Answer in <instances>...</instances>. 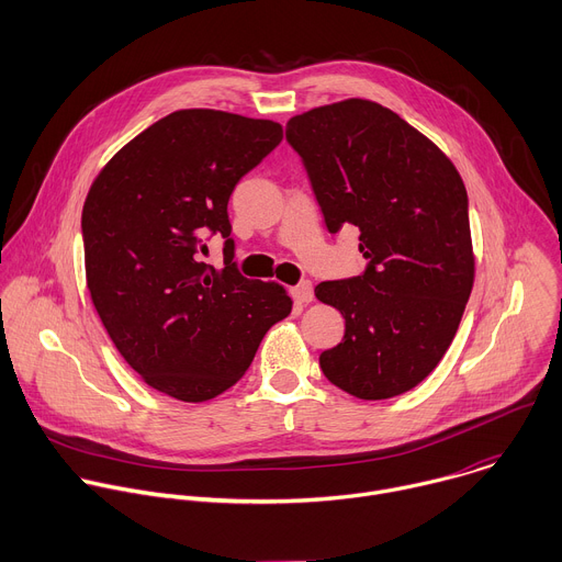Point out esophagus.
I'll return each instance as SVG.
<instances>
[{
  "instance_id": "34e87169",
  "label": "esophagus",
  "mask_w": 562,
  "mask_h": 562,
  "mask_svg": "<svg viewBox=\"0 0 562 562\" xmlns=\"http://www.w3.org/2000/svg\"><path fill=\"white\" fill-rule=\"evenodd\" d=\"M291 295H293V300L297 302V304H308V302H313V284L311 282H302V284H297V286H293L291 289Z\"/></svg>"
}]
</instances>
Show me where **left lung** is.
Listing matches in <instances>:
<instances>
[{"label": "left lung", "mask_w": 562, "mask_h": 562, "mask_svg": "<svg viewBox=\"0 0 562 562\" xmlns=\"http://www.w3.org/2000/svg\"><path fill=\"white\" fill-rule=\"evenodd\" d=\"M300 154L326 229H359L361 276L319 282L315 295L344 319L319 355L326 380L359 400L422 384L463 317L474 256L468 192L452 160L393 110L348 99L293 116Z\"/></svg>", "instance_id": "1"}]
</instances>
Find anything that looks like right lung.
I'll return each mask as SVG.
<instances>
[{
  "instance_id": "1",
  "label": "right lung",
  "mask_w": 562,
  "mask_h": 562,
  "mask_svg": "<svg viewBox=\"0 0 562 562\" xmlns=\"http://www.w3.org/2000/svg\"><path fill=\"white\" fill-rule=\"evenodd\" d=\"M282 140V125L221 110H178L121 147L92 182L81 236L92 304L123 359L151 389L207 402L251 366L291 313L276 282L234 262L227 214L238 180ZM226 238V267L202 256Z\"/></svg>"
}]
</instances>
